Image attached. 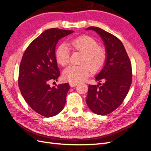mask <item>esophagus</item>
Here are the masks:
<instances>
[{
  "label": "esophagus",
  "instance_id": "obj_1",
  "mask_svg": "<svg viewBox=\"0 0 151 151\" xmlns=\"http://www.w3.org/2000/svg\"><path fill=\"white\" fill-rule=\"evenodd\" d=\"M78 84V82H70L69 85L71 86V87H75L76 85Z\"/></svg>",
  "mask_w": 151,
  "mask_h": 151
}]
</instances>
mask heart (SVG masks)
Masks as SVG:
<instances>
[{
	"mask_svg": "<svg viewBox=\"0 0 151 151\" xmlns=\"http://www.w3.org/2000/svg\"><path fill=\"white\" fill-rule=\"evenodd\" d=\"M73 50L82 53L79 65H70L63 70V76L70 82H78L85 81L91 71L96 73L105 65L107 52L103 47L99 46L98 41L89 36H81L69 41ZM55 58L58 63L66 66L69 63L70 51L64 43L58 45L55 50Z\"/></svg>",
	"mask_w": 151,
	"mask_h": 151,
	"instance_id": "1",
	"label": "heart"
}]
</instances>
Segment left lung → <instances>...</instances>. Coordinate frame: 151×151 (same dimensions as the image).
I'll return each mask as SVG.
<instances>
[{"label":"left lung","mask_w":151,"mask_h":151,"mask_svg":"<svg viewBox=\"0 0 151 151\" xmlns=\"http://www.w3.org/2000/svg\"><path fill=\"white\" fill-rule=\"evenodd\" d=\"M86 30H95L100 35L107 52L105 65L95 77L100 83L89 85L86 103L93 113L105 115L119 106L129 93L132 81V65L123 43L116 36L96 27Z\"/></svg>","instance_id":"8db88e82"}]
</instances>
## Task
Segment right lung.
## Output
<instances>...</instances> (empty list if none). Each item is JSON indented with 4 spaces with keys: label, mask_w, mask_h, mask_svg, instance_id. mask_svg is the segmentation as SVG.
<instances>
[{
    "label": "right lung",
    "mask_w": 151,
    "mask_h": 151,
    "mask_svg": "<svg viewBox=\"0 0 151 151\" xmlns=\"http://www.w3.org/2000/svg\"><path fill=\"white\" fill-rule=\"evenodd\" d=\"M73 32L60 28L45 30L32 41L21 61L18 85L21 94L34 111L45 117L58 114L65 104L69 84L51 88L49 83L60 75L54 55L58 41Z\"/></svg>",
    "instance_id": "1"
}]
</instances>
